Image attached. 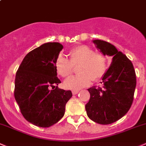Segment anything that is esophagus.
Wrapping results in <instances>:
<instances>
[{"label":"esophagus","mask_w":146,"mask_h":146,"mask_svg":"<svg viewBox=\"0 0 146 146\" xmlns=\"http://www.w3.org/2000/svg\"><path fill=\"white\" fill-rule=\"evenodd\" d=\"M78 92H79V91H78V90H73V92H72V93H73V95H76V94H77Z\"/></svg>","instance_id":"34e87169"}]
</instances>
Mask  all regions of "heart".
<instances>
[{
    "label": "heart",
    "mask_w": 146,
    "mask_h": 146,
    "mask_svg": "<svg viewBox=\"0 0 146 146\" xmlns=\"http://www.w3.org/2000/svg\"><path fill=\"white\" fill-rule=\"evenodd\" d=\"M69 60L59 57L55 63L57 73L63 78L73 73V68L79 65L77 76L65 80L64 86L66 88L78 90L89 85L92 81H96L104 76L107 69V58L101 52H95L87 45L75 47L68 52Z\"/></svg>",
    "instance_id": "b5f03b06"
}]
</instances>
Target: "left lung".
I'll return each mask as SVG.
<instances>
[{
  "label": "left lung",
  "instance_id": "8db88e82",
  "mask_svg": "<svg viewBox=\"0 0 146 146\" xmlns=\"http://www.w3.org/2000/svg\"><path fill=\"white\" fill-rule=\"evenodd\" d=\"M104 54L112 56L111 65L102 78V87L88 88L87 115L101 125L116 122L129 111L134 99L136 75L133 63L116 47L103 40L93 41Z\"/></svg>",
  "mask_w": 146,
  "mask_h": 146
}]
</instances>
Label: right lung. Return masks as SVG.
I'll return each instance as SVG.
<instances>
[{
	"instance_id": "add662e5",
	"label": "right lung",
	"mask_w": 146,
	"mask_h": 146,
	"mask_svg": "<svg viewBox=\"0 0 146 146\" xmlns=\"http://www.w3.org/2000/svg\"><path fill=\"white\" fill-rule=\"evenodd\" d=\"M63 47L47 42L28 53L18 69L14 96L23 117L40 127H49L64 116L71 91L58 88L55 68Z\"/></svg>"
}]
</instances>
